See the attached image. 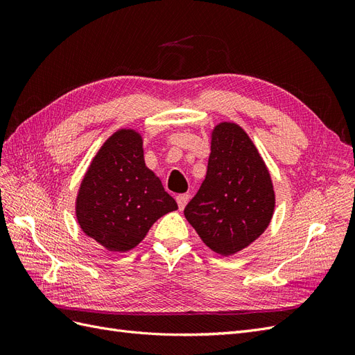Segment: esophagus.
<instances>
[{"label":"esophagus","instance_id":"esophagus-1","mask_svg":"<svg viewBox=\"0 0 355 355\" xmlns=\"http://www.w3.org/2000/svg\"><path fill=\"white\" fill-rule=\"evenodd\" d=\"M188 201H189V196L188 194H179V196H176V202H178V206H179L180 210L185 209Z\"/></svg>","mask_w":355,"mask_h":355}]
</instances>
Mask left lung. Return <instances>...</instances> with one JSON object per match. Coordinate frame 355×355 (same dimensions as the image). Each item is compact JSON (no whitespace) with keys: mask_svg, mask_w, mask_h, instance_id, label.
<instances>
[{"mask_svg":"<svg viewBox=\"0 0 355 355\" xmlns=\"http://www.w3.org/2000/svg\"><path fill=\"white\" fill-rule=\"evenodd\" d=\"M210 151L206 179L184 213L204 244L231 256L268 228L275 207L274 187L261 154L239 124L214 127Z\"/></svg>","mask_w":355,"mask_h":355,"instance_id":"left-lung-1","label":"left lung"}]
</instances>
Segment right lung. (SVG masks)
I'll return each instance as SVG.
<instances>
[{
  "mask_svg": "<svg viewBox=\"0 0 355 355\" xmlns=\"http://www.w3.org/2000/svg\"><path fill=\"white\" fill-rule=\"evenodd\" d=\"M142 136L115 132L93 158L75 202L81 230L110 252L132 250L178 204L144 159Z\"/></svg>",
  "mask_w": 355,
  "mask_h": 355,
  "instance_id": "1",
  "label": "right lung"
}]
</instances>
